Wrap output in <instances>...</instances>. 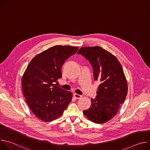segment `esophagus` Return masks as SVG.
<instances>
[{"instance_id": "1", "label": "esophagus", "mask_w": 150, "mask_h": 150, "mask_svg": "<svg viewBox=\"0 0 150 150\" xmlns=\"http://www.w3.org/2000/svg\"><path fill=\"white\" fill-rule=\"evenodd\" d=\"M74 97H75V98H76V99H79V98H81L82 97V96H81V95L78 94H76V93L74 94Z\"/></svg>"}]
</instances>
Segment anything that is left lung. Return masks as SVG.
<instances>
[{
    "instance_id": "1",
    "label": "left lung",
    "mask_w": 150,
    "mask_h": 150,
    "mask_svg": "<svg viewBox=\"0 0 150 150\" xmlns=\"http://www.w3.org/2000/svg\"><path fill=\"white\" fill-rule=\"evenodd\" d=\"M77 54L89 61L93 67L94 79L100 84L90 108L83 110L89 120L103 123L113 118L125 100L127 81L122 67L112 53L99 47H84Z\"/></svg>"
}]
</instances>
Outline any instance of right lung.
Listing matches in <instances>:
<instances>
[{"mask_svg":"<svg viewBox=\"0 0 150 150\" xmlns=\"http://www.w3.org/2000/svg\"><path fill=\"white\" fill-rule=\"evenodd\" d=\"M78 50L77 47L55 46L36 55L22 78V87L29 108L40 119L50 122L59 117L72 100L70 91L54 82L62 77L65 62Z\"/></svg>","mask_w":150,"mask_h":150,"instance_id":"right-lung-1","label":"right lung"}]
</instances>
